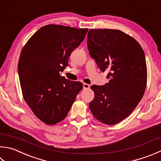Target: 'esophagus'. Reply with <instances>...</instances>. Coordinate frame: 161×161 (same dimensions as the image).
Wrapping results in <instances>:
<instances>
[{"mask_svg":"<svg viewBox=\"0 0 161 161\" xmlns=\"http://www.w3.org/2000/svg\"><path fill=\"white\" fill-rule=\"evenodd\" d=\"M89 87H90V85H89V84H86V83H84V84H83V89H89Z\"/></svg>","mask_w":161,"mask_h":161,"instance_id":"1","label":"esophagus"}]
</instances>
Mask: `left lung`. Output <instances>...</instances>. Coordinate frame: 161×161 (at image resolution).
Returning a JSON list of instances; mask_svg holds the SVG:
<instances>
[{
	"label": "left lung",
	"mask_w": 161,
	"mask_h": 161,
	"mask_svg": "<svg viewBox=\"0 0 161 161\" xmlns=\"http://www.w3.org/2000/svg\"><path fill=\"white\" fill-rule=\"evenodd\" d=\"M87 46L100 71H109V82L93 85L89 108L97 120L114 125L131 114L142 98L147 70L144 52L133 37L119 30L90 29Z\"/></svg>",
	"instance_id": "8db88e82"
}]
</instances>
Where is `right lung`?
Wrapping results in <instances>:
<instances>
[{
	"mask_svg": "<svg viewBox=\"0 0 161 161\" xmlns=\"http://www.w3.org/2000/svg\"><path fill=\"white\" fill-rule=\"evenodd\" d=\"M88 28L47 25L34 33L22 49L18 72L25 101L40 120L53 125L65 118L78 93L80 81L60 75Z\"/></svg>",
	"mask_w": 161,
	"mask_h": 161,
	"instance_id": "1",
	"label": "right lung"
}]
</instances>
